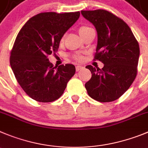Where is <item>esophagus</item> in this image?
<instances>
[{"mask_svg": "<svg viewBox=\"0 0 148 148\" xmlns=\"http://www.w3.org/2000/svg\"><path fill=\"white\" fill-rule=\"evenodd\" d=\"M83 69V67H82V66H76V70H77V71H79V70L82 69Z\"/></svg>", "mask_w": 148, "mask_h": 148, "instance_id": "esophagus-1", "label": "esophagus"}]
</instances>
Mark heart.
Returning <instances> with one entry per match:
<instances>
[{
    "instance_id": "1",
    "label": "heart",
    "mask_w": 148,
    "mask_h": 148,
    "mask_svg": "<svg viewBox=\"0 0 148 148\" xmlns=\"http://www.w3.org/2000/svg\"><path fill=\"white\" fill-rule=\"evenodd\" d=\"M89 28H90V27H87V26H82V27H79V35H81V34H82L84 32H85V30H88ZM62 40H63V39H62ZM78 59H79V60H81V59H82V58L79 57Z\"/></svg>"
}]
</instances>
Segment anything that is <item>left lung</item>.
<instances>
[{"label": "left lung", "mask_w": 148, "mask_h": 148, "mask_svg": "<svg viewBox=\"0 0 148 148\" xmlns=\"http://www.w3.org/2000/svg\"><path fill=\"white\" fill-rule=\"evenodd\" d=\"M97 32L95 59L103 63L101 69L90 65L92 74L85 83L88 93L100 102H110L121 97L130 88L136 76L139 47L128 25L103 9L82 11Z\"/></svg>", "instance_id": "left-lung-1"}]
</instances>
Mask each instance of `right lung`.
<instances>
[{"mask_svg":"<svg viewBox=\"0 0 148 148\" xmlns=\"http://www.w3.org/2000/svg\"><path fill=\"white\" fill-rule=\"evenodd\" d=\"M79 15V12L40 13L30 18L17 34L10 65L18 83L31 99L39 102L57 100L75 74L74 65L54 67L47 56L57 52L63 36Z\"/></svg>","mask_w":148,"mask_h":148,"instance_id":"obj_1","label":"right lung"}]
</instances>
